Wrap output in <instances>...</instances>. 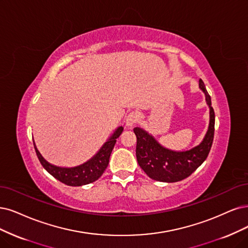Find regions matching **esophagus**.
Segmentation results:
<instances>
[{
	"label": "esophagus",
	"instance_id": "esophagus-1",
	"mask_svg": "<svg viewBox=\"0 0 248 248\" xmlns=\"http://www.w3.org/2000/svg\"><path fill=\"white\" fill-rule=\"evenodd\" d=\"M138 119H139V114L138 113H137V112L130 113L125 118V126L129 127V129H132L134 124L137 122H138Z\"/></svg>",
	"mask_w": 248,
	"mask_h": 248
}]
</instances>
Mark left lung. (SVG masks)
Masks as SVG:
<instances>
[{"instance_id":"1","label":"left lung","mask_w":248,"mask_h":248,"mask_svg":"<svg viewBox=\"0 0 248 248\" xmlns=\"http://www.w3.org/2000/svg\"><path fill=\"white\" fill-rule=\"evenodd\" d=\"M199 88L204 93L209 108V124L204 138L195 147L184 151L171 150L162 146L142 127L137 126L134 129L137 137V160L146 175L152 180L164 183L182 181L194 172L206 159L214 141L215 111L202 79H199Z\"/></svg>"}]
</instances>
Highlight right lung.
I'll return each mask as SVG.
<instances>
[{"mask_svg":"<svg viewBox=\"0 0 248 248\" xmlns=\"http://www.w3.org/2000/svg\"><path fill=\"white\" fill-rule=\"evenodd\" d=\"M124 127L118 126L93 157H91L89 160L79 164V166L72 168L57 167L48 162L42 156V154L40 153L38 148H36L34 142L33 145L40 162L50 175L68 186H84L97 181L102 176V173L104 172L109 163L110 154H111L113 150L116 139L122 135Z\"/></svg>","mask_w":248,"mask_h":248,"instance_id":"1","label":"right lung"}]
</instances>
